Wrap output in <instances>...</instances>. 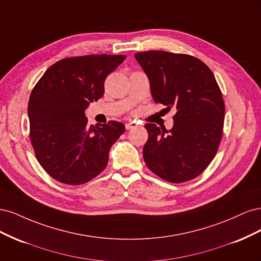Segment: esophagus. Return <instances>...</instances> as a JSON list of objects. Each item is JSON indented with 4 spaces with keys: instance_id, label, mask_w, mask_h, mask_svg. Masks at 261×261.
Instances as JSON below:
<instances>
[{
    "instance_id": "1",
    "label": "esophagus",
    "mask_w": 261,
    "mask_h": 261,
    "mask_svg": "<svg viewBox=\"0 0 261 261\" xmlns=\"http://www.w3.org/2000/svg\"><path fill=\"white\" fill-rule=\"evenodd\" d=\"M136 126H137V123H136V122H129V123H126V124H125V127H126V129L135 128Z\"/></svg>"
}]
</instances>
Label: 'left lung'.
Wrapping results in <instances>:
<instances>
[{
	"label": "left lung",
	"instance_id": "obj_1",
	"mask_svg": "<svg viewBox=\"0 0 261 261\" xmlns=\"http://www.w3.org/2000/svg\"><path fill=\"white\" fill-rule=\"evenodd\" d=\"M150 82L156 103L176 110L170 130L145 125L144 160L170 183L191 180L207 169L223 134L224 101L211 69L188 54L147 51L135 54Z\"/></svg>",
	"mask_w": 261,
	"mask_h": 261
}]
</instances>
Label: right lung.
I'll use <instances>...</instances> for the list:
<instances>
[{
  "instance_id": "right-lung-1",
  "label": "right lung",
  "mask_w": 261,
  "mask_h": 261,
  "mask_svg": "<svg viewBox=\"0 0 261 261\" xmlns=\"http://www.w3.org/2000/svg\"><path fill=\"white\" fill-rule=\"evenodd\" d=\"M125 55H84L54 63L30 93L29 137L38 162L60 183L82 185L107 167L124 124L88 126L85 110L105 93V81Z\"/></svg>"
}]
</instances>
